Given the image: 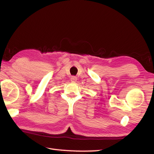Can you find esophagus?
Returning a JSON list of instances; mask_svg holds the SVG:
<instances>
[{"mask_svg":"<svg viewBox=\"0 0 154 154\" xmlns=\"http://www.w3.org/2000/svg\"><path fill=\"white\" fill-rule=\"evenodd\" d=\"M71 80L72 82H75V81H77V77H75V76H73V77H71Z\"/></svg>","mask_w":154,"mask_h":154,"instance_id":"esophagus-1","label":"esophagus"}]
</instances>
